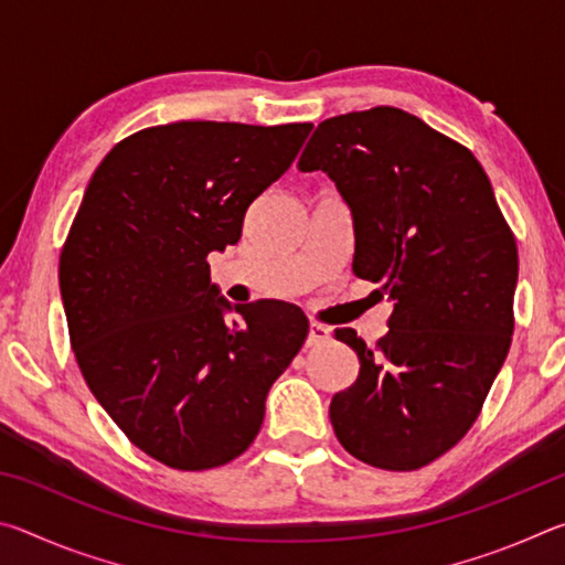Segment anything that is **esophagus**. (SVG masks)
<instances>
[{"label": "esophagus", "instance_id": "1", "mask_svg": "<svg viewBox=\"0 0 565 565\" xmlns=\"http://www.w3.org/2000/svg\"><path fill=\"white\" fill-rule=\"evenodd\" d=\"M329 339H331V331L323 327V323H319V321L309 323V339H306L309 347H321V343H327Z\"/></svg>", "mask_w": 565, "mask_h": 565}]
</instances>
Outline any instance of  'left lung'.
Instances as JSON below:
<instances>
[{
	"label": "left lung",
	"instance_id": "8db88e82",
	"mask_svg": "<svg viewBox=\"0 0 565 565\" xmlns=\"http://www.w3.org/2000/svg\"><path fill=\"white\" fill-rule=\"evenodd\" d=\"M323 171L353 218V274L394 311L359 379L331 398V426L359 461L416 471L473 426L513 337L519 248L478 159L396 107L321 121L299 159Z\"/></svg>",
	"mask_w": 565,
	"mask_h": 565
}]
</instances>
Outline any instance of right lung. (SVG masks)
Returning a JSON list of instances; mask_svg holds the SVG:
<instances>
[{"mask_svg":"<svg viewBox=\"0 0 565 565\" xmlns=\"http://www.w3.org/2000/svg\"><path fill=\"white\" fill-rule=\"evenodd\" d=\"M313 124L177 121L131 134L94 171L60 256L70 339L94 398L129 441L179 471L242 456L266 394L303 347L294 303L232 311L206 256L242 238L248 204Z\"/></svg>","mask_w":565,"mask_h":565,"instance_id":"1","label":"right lung"}]
</instances>
